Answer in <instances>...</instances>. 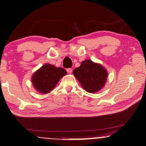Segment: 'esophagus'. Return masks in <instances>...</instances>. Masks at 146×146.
I'll use <instances>...</instances> for the list:
<instances>
[{"label":"esophagus","mask_w":146,"mask_h":146,"mask_svg":"<svg viewBox=\"0 0 146 146\" xmlns=\"http://www.w3.org/2000/svg\"><path fill=\"white\" fill-rule=\"evenodd\" d=\"M66 71H67V72L68 73H72V71H73V70H72V68H68Z\"/></svg>","instance_id":"obj_1"}]
</instances>
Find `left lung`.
<instances>
[{"mask_svg":"<svg viewBox=\"0 0 146 146\" xmlns=\"http://www.w3.org/2000/svg\"><path fill=\"white\" fill-rule=\"evenodd\" d=\"M73 75L88 92L94 93L104 87L108 77L106 70L101 64L91 60L83 61L80 66L75 68Z\"/></svg>","mask_w":146,"mask_h":146,"instance_id":"left-lung-1","label":"left lung"}]
</instances>
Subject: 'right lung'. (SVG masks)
<instances>
[{"mask_svg":"<svg viewBox=\"0 0 146 146\" xmlns=\"http://www.w3.org/2000/svg\"><path fill=\"white\" fill-rule=\"evenodd\" d=\"M66 73L64 68L46 64L34 73L31 78L32 84L37 91L47 94L56 87L60 78Z\"/></svg>","mask_w":146,"mask_h":146,"instance_id":"1","label":"right lung"}]
</instances>
